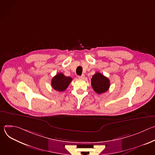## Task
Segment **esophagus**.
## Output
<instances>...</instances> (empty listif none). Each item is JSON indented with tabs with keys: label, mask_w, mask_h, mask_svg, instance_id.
<instances>
[{
	"label": "esophagus",
	"mask_w": 155,
	"mask_h": 155,
	"mask_svg": "<svg viewBox=\"0 0 155 155\" xmlns=\"http://www.w3.org/2000/svg\"><path fill=\"white\" fill-rule=\"evenodd\" d=\"M84 78H85V75L84 74L81 75V76H78V78H80V79H84Z\"/></svg>",
	"instance_id": "1"
}]
</instances>
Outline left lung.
Instances as JSON below:
<instances>
[{
    "instance_id": "obj_1",
    "label": "left lung",
    "mask_w": 155,
    "mask_h": 155,
    "mask_svg": "<svg viewBox=\"0 0 155 155\" xmlns=\"http://www.w3.org/2000/svg\"><path fill=\"white\" fill-rule=\"evenodd\" d=\"M110 84L109 79L99 72H96L92 77L91 86L94 91L99 94L107 91Z\"/></svg>"
}]
</instances>
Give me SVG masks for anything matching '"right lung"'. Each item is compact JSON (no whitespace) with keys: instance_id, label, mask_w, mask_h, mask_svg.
<instances>
[{"instance_id":"right-lung-1","label":"right lung","mask_w":155,"mask_h":155,"mask_svg":"<svg viewBox=\"0 0 155 155\" xmlns=\"http://www.w3.org/2000/svg\"><path fill=\"white\" fill-rule=\"evenodd\" d=\"M72 80L71 77H66L62 73H59L52 78L51 86L58 91H64L67 89Z\"/></svg>"}]
</instances>
